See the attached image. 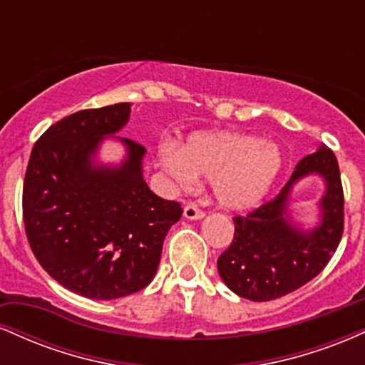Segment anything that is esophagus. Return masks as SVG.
<instances>
[{
	"label": "esophagus",
	"instance_id": "esophagus-1",
	"mask_svg": "<svg viewBox=\"0 0 365 365\" xmlns=\"http://www.w3.org/2000/svg\"><path fill=\"white\" fill-rule=\"evenodd\" d=\"M183 216H185L187 220H202L204 211L197 207L195 204H187V206L183 207Z\"/></svg>",
	"mask_w": 365,
	"mask_h": 365
}]
</instances>
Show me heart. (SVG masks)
I'll use <instances>...</instances> for the list:
<instances>
[{"instance_id": "heart-1", "label": "heart", "mask_w": 365, "mask_h": 365, "mask_svg": "<svg viewBox=\"0 0 365 365\" xmlns=\"http://www.w3.org/2000/svg\"><path fill=\"white\" fill-rule=\"evenodd\" d=\"M159 163L180 187L197 177L211 178L216 202L226 209H245L267 194L283 166L274 142L237 132L195 133L180 145L163 144Z\"/></svg>"}]
</instances>
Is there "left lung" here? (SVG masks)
Returning <instances> with one entry per match:
<instances>
[{
  "instance_id": "obj_1",
  "label": "left lung",
  "mask_w": 365,
  "mask_h": 365,
  "mask_svg": "<svg viewBox=\"0 0 365 365\" xmlns=\"http://www.w3.org/2000/svg\"><path fill=\"white\" fill-rule=\"evenodd\" d=\"M307 174L325 178L322 223L305 232L287 220L293 182ZM232 245L217 257L221 279L238 297L267 302L304 287L316 278L336 252L343 235V187L336 156L321 145L305 156L274 199L245 216L233 217Z\"/></svg>"
}]
</instances>
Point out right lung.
<instances>
[{
    "mask_svg": "<svg viewBox=\"0 0 365 365\" xmlns=\"http://www.w3.org/2000/svg\"><path fill=\"white\" fill-rule=\"evenodd\" d=\"M130 103L82 110L34 144L24 180V225L43 269L94 300L132 295L153 282L166 233L182 217L142 177L144 145L120 139V166L96 165L104 137L125 127Z\"/></svg>",
    "mask_w": 365,
    "mask_h": 365,
    "instance_id": "add662e5",
    "label": "right lung"
}]
</instances>
